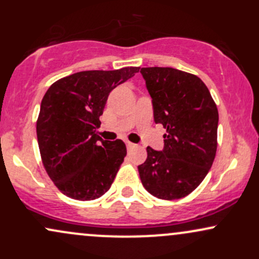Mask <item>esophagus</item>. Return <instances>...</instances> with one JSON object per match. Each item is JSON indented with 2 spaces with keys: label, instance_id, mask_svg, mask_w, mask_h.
<instances>
[{
  "label": "esophagus",
  "instance_id": "1",
  "mask_svg": "<svg viewBox=\"0 0 259 259\" xmlns=\"http://www.w3.org/2000/svg\"><path fill=\"white\" fill-rule=\"evenodd\" d=\"M135 147H136V145H135V144H133V142L126 141V148H127V151L133 150V148H135Z\"/></svg>",
  "mask_w": 259,
  "mask_h": 259
}]
</instances>
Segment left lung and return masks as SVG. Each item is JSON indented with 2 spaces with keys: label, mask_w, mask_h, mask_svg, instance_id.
<instances>
[{
  "label": "left lung",
  "mask_w": 259,
  "mask_h": 259,
  "mask_svg": "<svg viewBox=\"0 0 259 259\" xmlns=\"http://www.w3.org/2000/svg\"><path fill=\"white\" fill-rule=\"evenodd\" d=\"M152 99L153 118L167 134L164 147H147L139 165L142 185L162 200L191 194L206 178L217 152L218 109L198 76L174 68H141Z\"/></svg>",
  "instance_id": "1"
}]
</instances>
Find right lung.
Here are the masks:
<instances>
[{"instance_id":"right-lung-1","label":"right lung","mask_w":259,"mask_h":259,"mask_svg":"<svg viewBox=\"0 0 259 259\" xmlns=\"http://www.w3.org/2000/svg\"><path fill=\"white\" fill-rule=\"evenodd\" d=\"M139 67L85 70L57 80L41 101L36 134L47 174L62 194L79 201L107 192L126 147L96 134L113 89L133 78Z\"/></svg>"}]
</instances>
